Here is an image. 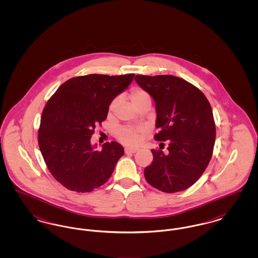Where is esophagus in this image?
<instances>
[{"label":"esophagus","instance_id":"esophagus-1","mask_svg":"<svg viewBox=\"0 0 258 258\" xmlns=\"http://www.w3.org/2000/svg\"><path fill=\"white\" fill-rule=\"evenodd\" d=\"M137 151H138L137 148H125L124 149L125 154H135Z\"/></svg>","mask_w":258,"mask_h":258}]
</instances>
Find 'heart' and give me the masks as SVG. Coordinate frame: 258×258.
Instances as JSON below:
<instances>
[{
	"mask_svg": "<svg viewBox=\"0 0 258 258\" xmlns=\"http://www.w3.org/2000/svg\"><path fill=\"white\" fill-rule=\"evenodd\" d=\"M130 99L134 107H137L139 104L143 103L144 101L151 100V98L149 96L146 91L140 88H134L130 92ZM117 101L118 99L115 98L113 99L108 106V113L111 114L113 111L115 110L117 106ZM144 132L141 128H133V127H121L116 132V138L125 145H131L135 146L141 142L143 138Z\"/></svg>",
	"mask_w": 258,
	"mask_h": 258,
	"instance_id": "1",
	"label": "heart"
}]
</instances>
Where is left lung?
I'll return each mask as SVG.
<instances>
[{
	"label": "left lung",
	"instance_id": "left-lung-1",
	"mask_svg": "<svg viewBox=\"0 0 258 258\" xmlns=\"http://www.w3.org/2000/svg\"><path fill=\"white\" fill-rule=\"evenodd\" d=\"M135 79L156 102L160 132L154 138L169 143L166 154L161 147L152 150L145 178L163 192L184 190L202 176L213 156L216 124L211 104L197 87L177 76L139 74Z\"/></svg>",
	"mask_w": 258,
	"mask_h": 258
}]
</instances>
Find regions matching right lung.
Here are the masks:
<instances>
[{"mask_svg": "<svg viewBox=\"0 0 258 258\" xmlns=\"http://www.w3.org/2000/svg\"><path fill=\"white\" fill-rule=\"evenodd\" d=\"M135 74H88L69 79L45 104L38 146L52 176L64 187L90 192L106 183L123 148L112 141L96 151L91 137L106 119L113 98L132 83Z\"/></svg>", "mask_w": 258, "mask_h": 258, "instance_id": "obj_1", "label": "right lung"}]
</instances>
